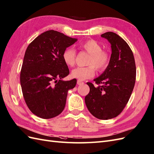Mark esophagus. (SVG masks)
Returning <instances> with one entry per match:
<instances>
[{
	"instance_id": "esophagus-1",
	"label": "esophagus",
	"mask_w": 154,
	"mask_h": 154,
	"mask_svg": "<svg viewBox=\"0 0 154 154\" xmlns=\"http://www.w3.org/2000/svg\"><path fill=\"white\" fill-rule=\"evenodd\" d=\"M83 84H84L83 82H82V81H81L79 80L77 81V85H83Z\"/></svg>"
}]
</instances>
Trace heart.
Masks as SVG:
<instances>
[{"instance_id":"heart-1","label":"heart","mask_w":154,"mask_h":154,"mask_svg":"<svg viewBox=\"0 0 154 154\" xmlns=\"http://www.w3.org/2000/svg\"><path fill=\"white\" fill-rule=\"evenodd\" d=\"M80 47L90 54L88 60V64L90 66L87 67H77L72 70L71 75L82 81L94 75V67L98 71H103L107 68L110 61V56L107 51L102 50L100 43L94 39H88L82 43ZM75 51L72 47L66 49L62 54L64 62L69 66H73L75 64Z\"/></svg>"}]
</instances>
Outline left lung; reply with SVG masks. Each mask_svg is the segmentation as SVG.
I'll return each mask as SVG.
<instances>
[{"label": "left lung", "mask_w": 154, "mask_h": 154, "mask_svg": "<svg viewBox=\"0 0 154 154\" xmlns=\"http://www.w3.org/2000/svg\"><path fill=\"white\" fill-rule=\"evenodd\" d=\"M111 45L112 53L107 68L94 81L87 82L90 92L85 103L90 112L100 120L119 115L131 95L136 79V66L132 51L124 39L112 32L101 35Z\"/></svg>", "instance_id": "obj_1"}]
</instances>
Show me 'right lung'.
<instances>
[{"label": "right lung", "instance_id": "add662e5", "mask_svg": "<svg viewBox=\"0 0 154 154\" xmlns=\"http://www.w3.org/2000/svg\"><path fill=\"white\" fill-rule=\"evenodd\" d=\"M77 41L51 30L39 35L27 47L20 82L26 104L34 115L49 119L64 110L68 90L75 86L77 80L62 79L69 73L62 54Z\"/></svg>", "mask_w": 154, "mask_h": 154}]
</instances>
